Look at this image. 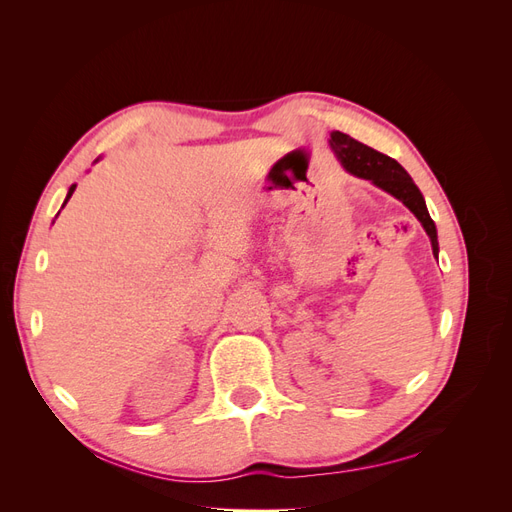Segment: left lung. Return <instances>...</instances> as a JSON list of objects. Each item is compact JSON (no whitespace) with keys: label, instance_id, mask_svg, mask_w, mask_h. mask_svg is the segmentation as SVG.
<instances>
[{"label":"left lung","instance_id":"obj_1","mask_svg":"<svg viewBox=\"0 0 512 512\" xmlns=\"http://www.w3.org/2000/svg\"><path fill=\"white\" fill-rule=\"evenodd\" d=\"M331 149L335 151L337 160L342 162V166L348 170L350 175L367 179L374 185H378L380 190L389 192L397 200H401L414 215L416 220L423 224L425 232L431 239L433 254L438 256V232L436 224L429 218V211L425 207V198L421 190L416 188L412 177L406 173L401 164L384 153L371 149L359 141H354L344 132H331Z\"/></svg>","mask_w":512,"mask_h":512}]
</instances>
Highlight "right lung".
<instances>
[{
	"instance_id": "obj_1",
	"label": "right lung",
	"mask_w": 512,
	"mask_h": 512,
	"mask_svg": "<svg viewBox=\"0 0 512 512\" xmlns=\"http://www.w3.org/2000/svg\"><path fill=\"white\" fill-rule=\"evenodd\" d=\"M74 188H76V185H70V190H68V196H66V200H64V207H66V203H68V200H70V196H72Z\"/></svg>"
}]
</instances>
